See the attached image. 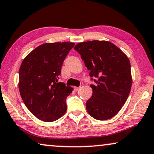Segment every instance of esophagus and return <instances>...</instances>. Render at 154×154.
Masks as SVG:
<instances>
[{
  "mask_svg": "<svg viewBox=\"0 0 154 154\" xmlns=\"http://www.w3.org/2000/svg\"><path fill=\"white\" fill-rule=\"evenodd\" d=\"M80 88H81V87H75V88H74V89H75V91H78Z\"/></svg>",
  "mask_w": 154,
  "mask_h": 154,
  "instance_id": "34e87169",
  "label": "esophagus"
}]
</instances>
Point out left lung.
I'll list each match as a JSON object with an SVG mask.
<instances>
[{
	"label": "left lung",
	"instance_id": "1",
	"mask_svg": "<svg viewBox=\"0 0 154 154\" xmlns=\"http://www.w3.org/2000/svg\"><path fill=\"white\" fill-rule=\"evenodd\" d=\"M75 50L81 55L89 75L91 97L87 101L88 112L94 119L106 120L120 111L132 87L130 62L116 45L106 41L79 43Z\"/></svg>",
	"mask_w": 154,
	"mask_h": 154
}]
</instances>
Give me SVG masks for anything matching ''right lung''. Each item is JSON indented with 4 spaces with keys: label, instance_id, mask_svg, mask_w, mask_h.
<instances>
[{
    "label": "right lung",
    "instance_id": "add662e5",
    "mask_svg": "<svg viewBox=\"0 0 154 154\" xmlns=\"http://www.w3.org/2000/svg\"><path fill=\"white\" fill-rule=\"evenodd\" d=\"M74 43H46L34 49L22 61L19 90L24 103L38 119L56 121L67 110L66 98L72 88L58 82L61 67Z\"/></svg>",
    "mask_w": 154,
    "mask_h": 154
}]
</instances>
